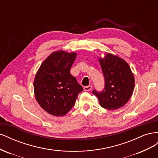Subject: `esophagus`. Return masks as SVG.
Segmentation results:
<instances>
[{"label": "esophagus", "mask_w": 158, "mask_h": 158, "mask_svg": "<svg viewBox=\"0 0 158 158\" xmlns=\"http://www.w3.org/2000/svg\"><path fill=\"white\" fill-rule=\"evenodd\" d=\"M92 89V85H88V86H84V91H90Z\"/></svg>", "instance_id": "esophagus-1"}]
</instances>
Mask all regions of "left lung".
I'll use <instances>...</instances> for the list:
<instances>
[{
    "label": "left lung",
    "mask_w": 158,
    "mask_h": 158,
    "mask_svg": "<svg viewBox=\"0 0 158 158\" xmlns=\"http://www.w3.org/2000/svg\"><path fill=\"white\" fill-rule=\"evenodd\" d=\"M105 78V88L102 92L94 89L101 106L109 110L123 107L132 96L135 78L130 66L117 56L107 53L99 59Z\"/></svg>",
    "instance_id": "obj_1"
}]
</instances>
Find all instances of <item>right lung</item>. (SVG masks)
<instances>
[{"label": "right lung", "mask_w": 158, "mask_h": 158, "mask_svg": "<svg viewBox=\"0 0 158 158\" xmlns=\"http://www.w3.org/2000/svg\"><path fill=\"white\" fill-rule=\"evenodd\" d=\"M76 53L59 51L52 52L38 70L33 82L35 99L40 106L54 116H64L74 106L83 91L70 74Z\"/></svg>", "instance_id": "obj_1"}]
</instances>
